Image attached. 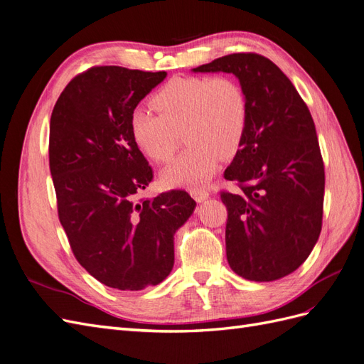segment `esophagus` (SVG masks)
I'll use <instances>...</instances> for the list:
<instances>
[{
    "instance_id": "1",
    "label": "esophagus",
    "mask_w": 364,
    "mask_h": 364,
    "mask_svg": "<svg viewBox=\"0 0 364 364\" xmlns=\"http://www.w3.org/2000/svg\"><path fill=\"white\" fill-rule=\"evenodd\" d=\"M190 194L193 196V199L196 202H203L210 196V193L203 188H193V190H190Z\"/></svg>"
}]
</instances>
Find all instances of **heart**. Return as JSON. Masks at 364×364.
Instances as JSON below:
<instances>
[{"instance_id": "1", "label": "heart", "mask_w": 364, "mask_h": 364, "mask_svg": "<svg viewBox=\"0 0 364 364\" xmlns=\"http://www.w3.org/2000/svg\"><path fill=\"white\" fill-rule=\"evenodd\" d=\"M153 109L137 107L130 132L137 149L156 164L173 159L181 133L190 145L161 174V183L202 186L218 170L219 159L237 153L248 124V102L231 76L174 77L153 96Z\"/></svg>"}]
</instances>
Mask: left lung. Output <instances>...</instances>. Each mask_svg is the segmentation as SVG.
Returning <instances> with one entry per match:
<instances>
[{
    "label": "left lung",
    "mask_w": 364,
    "mask_h": 364,
    "mask_svg": "<svg viewBox=\"0 0 364 364\" xmlns=\"http://www.w3.org/2000/svg\"><path fill=\"white\" fill-rule=\"evenodd\" d=\"M193 72L232 73L247 95V130L223 173L239 190L220 191L230 267L252 282L288 276L308 259L323 220L325 165L308 105L257 53L227 55Z\"/></svg>",
    "instance_id": "1"
}]
</instances>
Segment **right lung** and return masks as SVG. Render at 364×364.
I'll use <instances>...</instances> for the list:
<instances>
[{
	"mask_svg": "<svg viewBox=\"0 0 364 364\" xmlns=\"http://www.w3.org/2000/svg\"><path fill=\"white\" fill-rule=\"evenodd\" d=\"M166 72L92 67L53 107L48 164L58 215L81 267L121 291L161 283L174 264V234L196 202L183 190L136 199L153 170L132 132L133 110Z\"/></svg>",
	"mask_w": 364,
	"mask_h": 364,
	"instance_id": "obj_1",
	"label": "right lung"
}]
</instances>
